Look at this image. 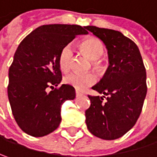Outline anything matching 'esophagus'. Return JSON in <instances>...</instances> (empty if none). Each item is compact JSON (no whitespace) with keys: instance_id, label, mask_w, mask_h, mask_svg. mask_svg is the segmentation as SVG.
Returning a JSON list of instances; mask_svg holds the SVG:
<instances>
[{"instance_id":"esophagus-1","label":"esophagus","mask_w":157,"mask_h":157,"mask_svg":"<svg viewBox=\"0 0 157 157\" xmlns=\"http://www.w3.org/2000/svg\"><path fill=\"white\" fill-rule=\"evenodd\" d=\"M75 95H76V97H80V96H82V93H80V92H78V91H76V92H75Z\"/></svg>"}]
</instances>
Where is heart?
I'll list each match as a JSON object with an SVG mask.
<instances>
[{
    "label": "heart",
    "mask_w": 157,
    "mask_h": 157,
    "mask_svg": "<svg viewBox=\"0 0 157 157\" xmlns=\"http://www.w3.org/2000/svg\"><path fill=\"white\" fill-rule=\"evenodd\" d=\"M79 48L90 59L95 61V65L97 67H100L99 59L102 57L105 52L104 45L100 39L95 37L87 38L80 43ZM73 56L74 51L71 46L66 45L61 49L58 57V64L63 72H67L70 70ZM96 76L93 74L71 73L64 77V82L78 91H84L88 87L93 85L96 82Z\"/></svg>",
    "instance_id": "1"
}]
</instances>
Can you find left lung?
<instances>
[{"label": "left lung", "mask_w": 157, "mask_h": 157, "mask_svg": "<svg viewBox=\"0 0 157 157\" xmlns=\"http://www.w3.org/2000/svg\"><path fill=\"white\" fill-rule=\"evenodd\" d=\"M106 46L109 67L93 87L102 96H88L85 111L88 130L97 137L113 140L125 135L137 121L147 95V74L139 49L121 32L86 26ZM106 100L104 101V98Z\"/></svg>", "instance_id": "left-lung-1"}]
</instances>
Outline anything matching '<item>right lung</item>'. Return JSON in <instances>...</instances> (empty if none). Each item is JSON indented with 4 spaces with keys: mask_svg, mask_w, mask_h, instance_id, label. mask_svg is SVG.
<instances>
[{
    "mask_svg": "<svg viewBox=\"0 0 157 157\" xmlns=\"http://www.w3.org/2000/svg\"><path fill=\"white\" fill-rule=\"evenodd\" d=\"M88 32L79 25L51 24L34 29L19 45L9 69L8 98L13 117L26 134L44 136L61 122V107L75 98L62 80L58 64L61 49L78 35ZM48 87L53 88L47 93Z\"/></svg>",
    "mask_w": 157,
    "mask_h": 157,
    "instance_id": "right-lung-1",
    "label": "right lung"
}]
</instances>
